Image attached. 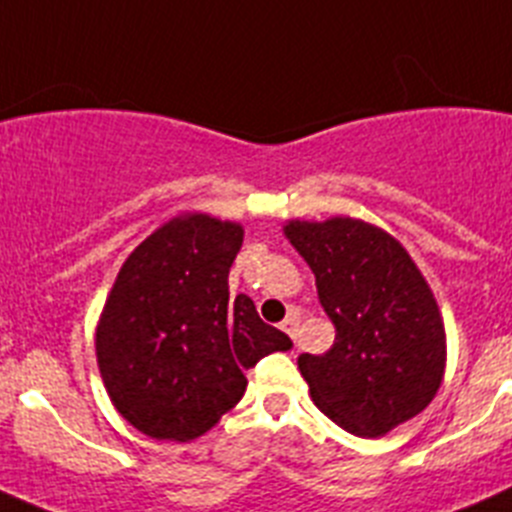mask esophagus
I'll list each match as a JSON object with an SVG mask.
<instances>
[{
  "instance_id": "esophagus-1",
  "label": "esophagus",
  "mask_w": 512,
  "mask_h": 512,
  "mask_svg": "<svg viewBox=\"0 0 512 512\" xmlns=\"http://www.w3.org/2000/svg\"><path fill=\"white\" fill-rule=\"evenodd\" d=\"M280 329H283L285 334L290 336V339H296V334H298V316H296V313H290L288 319L280 324Z\"/></svg>"
}]
</instances>
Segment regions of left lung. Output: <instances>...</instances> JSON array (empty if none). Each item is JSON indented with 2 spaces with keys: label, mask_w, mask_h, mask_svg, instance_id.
Returning a JSON list of instances; mask_svg holds the SVG:
<instances>
[{
  "label": "left lung",
  "mask_w": 512,
  "mask_h": 512,
  "mask_svg": "<svg viewBox=\"0 0 512 512\" xmlns=\"http://www.w3.org/2000/svg\"><path fill=\"white\" fill-rule=\"evenodd\" d=\"M283 234L316 275L336 329L329 352L298 357L316 408L362 439L411 421L441 388L446 331L434 290L408 250L352 216L293 219Z\"/></svg>",
  "instance_id": "1"
}]
</instances>
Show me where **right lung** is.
Returning <instances> with one entry per match:
<instances>
[{
    "label": "right lung",
    "mask_w": 512,
    "mask_h": 512,
    "mask_svg": "<svg viewBox=\"0 0 512 512\" xmlns=\"http://www.w3.org/2000/svg\"><path fill=\"white\" fill-rule=\"evenodd\" d=\"M245 239L237 222L181 214L119 267L96 324V362L112 405L158 441L199 439L242 400L245 370L293 347L229 298V267Z\"/></svg>",
    "instance_id": "obj_1"
}]
</instances>
